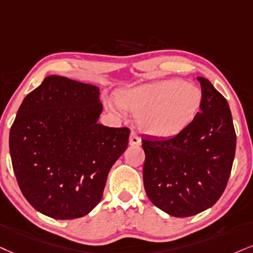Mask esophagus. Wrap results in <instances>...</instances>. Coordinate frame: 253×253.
Returning <instances> with one entry per match:
<instances>
[{
  "instance_id": "esophagus-1",
  "label": "esophagus",
  "mask_w": 253,
  "mask_h": 253,
  "mask_svg": "<svg viewBox=\"0 0 253 253\" xmlns=\"http://www.w3.org/2000/svg\"><path fill=\"white\" fill-rule=\"evenodd\" d=\"M130 145H141V138H139V136L137 135V133L135 131L131 132V135H130Z\"/></svg>"
}]
</instances>
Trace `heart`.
<instances>
[{"label":"heart","mask_w":253,"mask_h":253,"mask_svg":"<svg viewBox=\"0 0 253 253\" xmlns=\"http://www.w3.org/2000/svg\"><path fill=\"white\" fill-rule=\"evenodd\" d=\"M202 92L191 83L167 80L144 84L122 93L120 105L138 116L139 126L156 137H171L182 131L197 114ZM109 110L117 108L108 103Z\"/></svg>","instance_id":"b5f03b06"}]
</instances>
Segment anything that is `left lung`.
Returning a JSON list of instances; mask_svg holds the SVG:
<instances>
[{
	"label": "left lung",
	"instance_id": "1",
	"mask_svg": "<svg viewBox=\"0 0 253 253\" xmlns=\"http://www.w3.org/2000/svg\"><path fill=\"white\" fill-rule=\"evenodd\" d=\"M202 86L199 112L167 139L143 138V180L152 204L173 217L195 216L211 208L226 188L236 152L229 103L211 82Z\"/></svg>",
	"mask_w": 253,
	"mask_h": 253
}]
</instances>
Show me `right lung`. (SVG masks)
Masks as SVG:
<instances>
[{
	"instance_id": "add662e5",
	"label": "right lung",
	"mask_w": 253,
	"mask_h": 253,
	"mask_svg": "<svg viewBox=\"0 0 253 253\" xmlns=\"http://www.w3.org/2000/svg\"><path fill=\"white\" fill-rule=\"evenodd\" d=\"M99 89L45 77L28 93L9 133L12 169L33 208L55 219L88 214L129 143L127 127L98 123Z\"/></svg>"
}]
</instances>
